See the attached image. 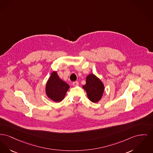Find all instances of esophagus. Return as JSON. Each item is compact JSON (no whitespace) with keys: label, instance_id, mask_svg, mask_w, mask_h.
<instances>
[{"label":"esophagus","instance_id":"esophagus-1","mask_svg":"<svg viewBox=\"0 0 153 153\" xmlns=\"http://www.w3.org/2000/svg\"><path fill=\"white\" fill-rule=\"evenodd\" d=\"M73 86H78L79 85V82L78 81H74L73 82Z\"/></svg>","mask_w":153,"mask_h":153}]
</instances>
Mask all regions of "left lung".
Returning a JSON list of instances; mask_svg holds the SVG:
<instances>
[{
	"instance_id": "8db88e82",
	"label": "left lung",
	"mask_w": 153,
	"mask_h": 153,
	"mask_svg": "<svg viewBox=\"0 0 153 153\" xmlns=\"http://www.w3.org/2000/svg\"><path fill=\"white\" fill-rule=\"evenodd\" d=\"M82 88L85 90L88 99L94 103L99 102L105 91V86L103 82L92 73L87 76L86 84L82 85Z\"/></svg>"
}]
</instances>
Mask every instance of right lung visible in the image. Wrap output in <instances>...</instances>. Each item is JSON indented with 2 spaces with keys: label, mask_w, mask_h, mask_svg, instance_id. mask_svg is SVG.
Returning <instances> with one entry per match:
<instances>
[{
  "label": "right lung",
  "mask_w": 153,
  "mask_h": 153,
  "mask_svg": "<svg viewBox=\"0 0 153 153\" xmlns=\"http://www.w3.org/2000/svg\"><path fill=\"white\" fill-rule=\"evenodd\" d=\"M69 84L60 79L56 71L51 73L45 85V94L55 102H60L65 98L69 89Z\"/></svg>",
  "instance_id": "1"
}]
</instances>
